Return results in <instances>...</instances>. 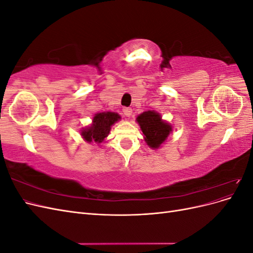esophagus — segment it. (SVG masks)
Returning <instances> with one entry per match:
<instances>
[{
    "label": "esophagus",
    "instance_id": "34e87169",
    "mask_svg": "<svg viewBox=\"0 0 253 253\" xmlns=\"http://www.w3.org/2000/svg\"><path fill=\"white\" fill-rule=\"evenodd\" d=\"M122 112H124L125 116H126V117H129L132 115V109L131 108H124V109H122Z\"/></svg>",
    "mask_w": 253,
    "mask_h": 253
}]
</instances>
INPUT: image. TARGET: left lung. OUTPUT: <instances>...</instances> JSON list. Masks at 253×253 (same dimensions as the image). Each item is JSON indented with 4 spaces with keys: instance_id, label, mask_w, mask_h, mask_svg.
Wrapping results in <instances>:
<instances>
[{
    "instance_id": "obj_1",
    "label": "left lung",
    "mask_w": 253,
    "mask_h": 253,
    "mask_svg": "<svg viewBox=\"0 0 253 253\" xmlns=\"http://www.w3.org/2000/svg\"><path fill=\"white\" fill-rule=\"evenodd\" d=\"M137 121L144 135L145 142L153 149H157L172 131L171 126L163 121L162 117L153 111L140 114L137 117Z\"/></svg>"
}]
</instances>
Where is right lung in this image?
<instances>
[{"instance_id": "add662e5", "label": "right lung", "mask_w": 253, "mask_h": 253, "mask_svg": "<svg viewBox=\"0 0 253 253\" xmlns=\"http://www.w3.org/2000/svg\"><path fill=\"white\" fill-rule=\"evenodd\" d=\"M120 119V116L116 113L106 112L99 113L93 119V125L88 128H85L81 133L83 138L88 142H102L106 136L109 135L111 126L115 122Z\"/></svg>"}]
</instances>
